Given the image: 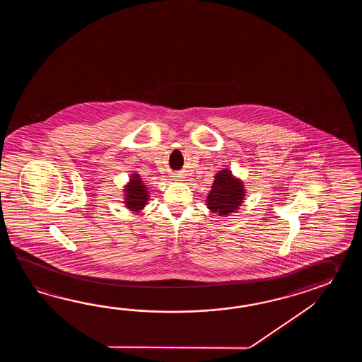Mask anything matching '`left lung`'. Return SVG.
I'll use <instances>...</instances> for the list:
<instances>
[{
  "label": "left lung",
  "instance_id": "8db88e82",
  "mask_svg": "<svg viewBox=\"0 0 362 362\" xmlns=\"http://www.w3.org/2000/svg\"><path fill=\"white\" fill-rule=\"evenodd\" d=\"M245 187L239 178L231 175L230 170H223L215 175L207 197V207L217 216H228L237 212L245 199Z\"/></svg>",
  "mask_w": 362,
  "mask_h": 362
}]
</instances>
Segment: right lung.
Here are the masks:
<instances>
[{
  "label": "right lung",
  "mask_w": 362,
  "mask_h": 362,
  "mask_svg": "<svg viewBox=\"0 0 362 362\" xmlns=\"http://www.w3.org/2000/svg\"><path fill=\"white\" fill-rule=\"evenodd\" d=\"M124 195H125L124 198L125 207L133 212H139L146 206L150 195L147 192L146 185L144 184L139 173L132 175L129 182L124 189Z\"/></svg>",
  "instance_id": "1"
}]
</instances>
